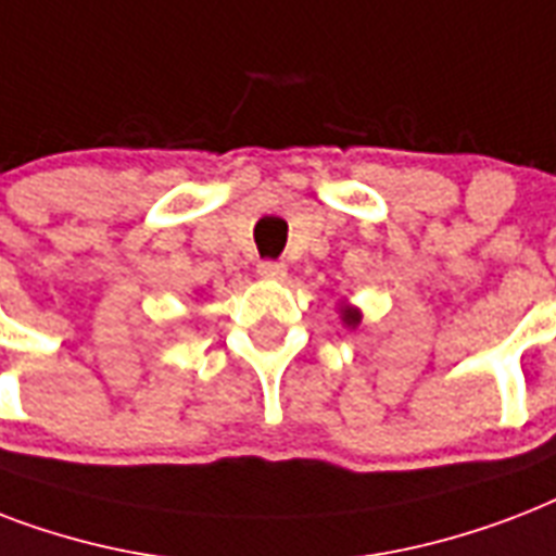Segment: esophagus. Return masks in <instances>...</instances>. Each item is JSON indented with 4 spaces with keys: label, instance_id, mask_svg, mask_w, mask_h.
Wrapping results in <instances>:
<instances>
[{
    "label": "esophagus",
    "instance_id": "1",
    "mask_svg": "<svg viewBox=\"0 0 556 556\" xmlns=\"http://www.w3.org/2000/svg\"><path fill=\"white\" fill-rule=\"evenodd\" d=\"M257 275L266 278V281H283L287 278V266L278 264V261H264V264H257Z\"/></svg>",
    "mask_w": 556,
    "mask_h": 556
}]
</instances>
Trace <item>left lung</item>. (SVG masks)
Instances as JSON below:
<instances>
[{
	"instance_id": "8db88e82",
	"label": "left lung",
	"mask_w": 556,
	"mask_h": 556,
	"mask_svg": "<svg viewBox=\"0 0 556 556\" xmlns=\"http://www.w3.org/2000/svg\"><path fill=\"white\" fill-rule=\"evenodd\" d=\"M342 321H345L348 327H356L359 321H363V313L356 307H342Z\"/></svg>"
}]
</instances>
